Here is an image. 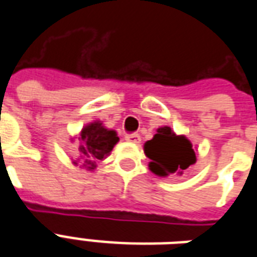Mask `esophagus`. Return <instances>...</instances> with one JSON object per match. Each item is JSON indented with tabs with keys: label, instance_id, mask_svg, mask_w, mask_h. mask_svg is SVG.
<instances>
[{
	"label": "esophagus",
	"instance_id": "34e87169",
	"mask_svg": "<svg viewBox=\"0 0 257 257\" xmlns=\"http://www.w3.org/2000/svg\"><path fill=\"white\" fill-rule=\"evenodd\" d=\"M125 140L129 142V143H140V135L139 134L125 135Z\"/></svg>",
	"mask_w": 257,
	"mask_h": 257
}]
</instances>
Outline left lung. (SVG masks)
Returning a JSON list of instances; mask_svg holds the SVG:
<instances>
[{
    "mask_svg": "<svg viewBox=\"0 0 257 257\" xmlns=\"http://www.w3.org/2000/svg\"><path fill=\"white\" fill-rule=\"evenodd\" d=\"M144 153L151 159V172L161 177L182 173L196 162L191 142L184 136H177L169 126L158 129L153 140L144 144Z\"/></svg>",
    "mask_w": 257,
    "mask_h": 257,
    "instance_id": "1",
    "label": "left lung"
}]
</instances>
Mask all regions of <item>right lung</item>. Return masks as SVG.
Returning <instances> with one entry per match:
<instances>
[{
	"label": "right lung",
	"mask_w": 257,
	"mask_h": 257,
	"mask_svg": "<svg viewBox=\"0 0 257 257\" xmlns=\"http://www.w3.org/2000/svg\"><path fill=\"white\" fill-rule=\"evenodd\" d=\"M80 146H79V165L88 170H94L96 162L102 161L113 150L114 144L118 142V136L114 131H109L102 123H90L81 131ZM77 162H75L77 165Z\"/></svg>",
	"instance_id": "obj_1"
}]
</instances>
